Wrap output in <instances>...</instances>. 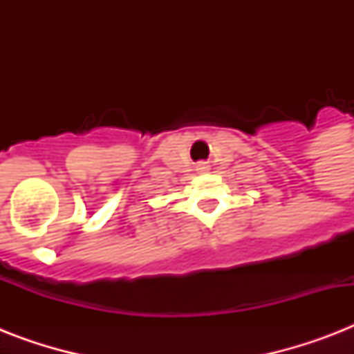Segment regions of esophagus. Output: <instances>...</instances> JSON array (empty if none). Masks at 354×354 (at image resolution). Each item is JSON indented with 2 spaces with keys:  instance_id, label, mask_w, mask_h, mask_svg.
Returning a JSON list of instances; mask_svg holds the SVG:
<instances>
[{
  "instance_id": "esophagus-1",
  "label": "esophagus",
  "mask_w": 354,
  "mask_h": 354,
  "mask_svg": "<svg viewBox=\"0 0 354 354\" xmlns=\"http://www.w3.org/2000/svg\"><path fill=\"white\" fill-rule=\"evenodd\" d=\"M196 171L207 172V171H209V165H207V163H198V165H196Z\"/></svg>"
}]
</instances>
